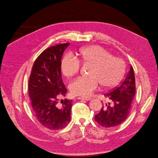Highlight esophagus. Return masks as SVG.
Segmentation results:
<instances>
[{"label":"esophagus","instance_id":"34e87169","mask_svg":"<svg viewBox=\"0 0 158 158\" xmlns=\"http://www.w3.org/2000/svg\"><path fill=\"white\" fill-rule=\"evenodd\" d=\"M77 99L78 100H86V101H89L91 100V98H83V97H78Z\"/></svg>","mask_w":158,"mask_h":158}]
</instances>
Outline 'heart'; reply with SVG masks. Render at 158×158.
<instances>
[{"instance_id":"1","label":"heart","mask_w":158,"mask_h":158,"mask_svg":"<svg viewBox=\"0 0 158 158\" xmlns=\"http://www.w3.org/2000/svg\"><path fill=\"white\" fill-rule=\"evenodd\" d=\"M79 60L71 54L62 58L60 69L62 74L70 78L77 74L81 68L80 62L90 66L89 77H78L69 85L71 93L75 96L89 97L98 88V83L105 88L118 85L125 73L124 61L98 45H90L79 52Z\"/></svg>"}]
</instances>
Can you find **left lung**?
I'll use <instances>...</instances> for the list:
<instances>
[{"mask_svg":"<svg viewBox=\"0 0 158 158\" xmlns=\"http://www.w3.org/2000/svg\"><path fill=\"white\" fill-rule=\"evenodd\" d=\"M136 83L134 70L132 65L124 79L110 93H105V97L113 103L103 106L94 119L102 127L111 128L123 123L128 116L132 102L135 96Z\"/></svg>","mask_w":158,"mask_h":158,"instance_id":"obj_1","label":"left lung"}]
</instances>
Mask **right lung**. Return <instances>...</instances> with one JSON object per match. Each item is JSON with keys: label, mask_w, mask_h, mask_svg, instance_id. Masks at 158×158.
Masks as SVG:
<instances>
[{"label": "right lung", "mask_w": 158, "mask_h": 158, "mask_svg": "<svg viewBox=\"0 0 158 158\" xmlns=\"http://www.w3.org/2000/svg\"><path fill=\"white\" fill-rule=\"evenodd\" d=\"M70 43L50 47L37 58L28 80V96L33 113L45 128L58 130L70 121L72 100L58 98L67 93L61 78V59Z\"/></svg>", "instance_id": "1"}]
</instances>
